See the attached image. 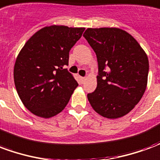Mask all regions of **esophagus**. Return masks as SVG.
<instances>
[{
  "label": "esophagus",
  "instance_id": "1",
  "mask_svg": "<svg viewBox=\"0 0 160 160\" xmlns=\"http://www.w3.org/2000/svg\"><path fill=\"white\" fill-rule=\"evenodd\" d=\"M85 80H86V77H80V80H81L82 82H84Z\"/></svg>",
  "mask_w": 160,
  "mask_h": 160
}]
</instances>
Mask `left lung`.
Listing matches in <instances>:
<instances>
[{
    "instance_id": "left-lung-1",
    "label": "left lung",
    "mask_w": 160,
    "mask_h": 160,
    "mask_svg": "<svg viewBox=\"0 0 160 160\" xmlns=\"http://www.w3.org/2000/svg\"><path fill=\"white\" fill-rule=\"evenodd\" d=\"M83 36L98 64L97 88L87 94L88 101L104 118H122L134 109L146 91L148 56L129 33L119 28H87Z\"/></svg>"
}]
</instances>
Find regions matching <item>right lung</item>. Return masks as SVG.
I'll return each mask as SVG.
<instances>
[{"label": "right lung", "instance_id": "right-lung-1", "mask_svg": "<svg viewBox=\"0 0 160 160\" xmlns=\"http://www.w3.org/2000/svg\"><path fill=\"white\" fill-rule=\"evenodd\" d=\"M84 27L45 26L31 37L16 58L13 79L23 104L32 114L49 118L59 114L78 87L68 65L69 50Z\"/></svg>", "mask_w": 160, "mask_h": 160}]
</instances>
